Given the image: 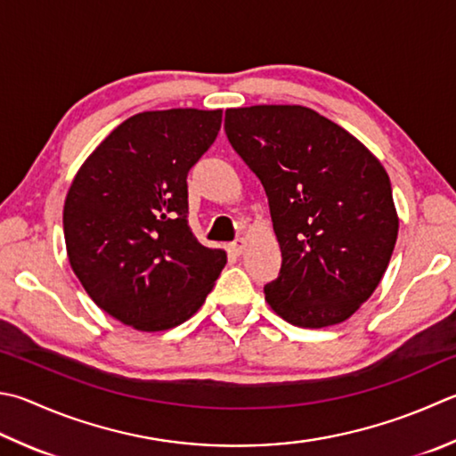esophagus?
<instances>
[{
	"label": "esophagus",
	"instance_id": "1",
	"mask_svg": "<svg viewBox=\"0 0 456 456\" xmlns=\"http://www.w3.org/2000/svg\"><path fill=\"white\" fill-rule=\"evenodd\" d=\"M228 250L234 254V256H240L244 250H246V240L244 238H238L234 240V242L228 244Z\"/></svg>",
	"mask_w": 456,
	"mask_h": 456
}]
</instances>
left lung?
<instances>
[{
	"label": "left lung",
	"instance_id": "8db88e82",
	"mask_svg": "<svg viewBox=\"0 0 456 456\" xmlns=\"http://www.w3.org/2000/svg\"><path fill=\"white\" fill-rule=\"evenodd\" d=\"M224 131L268 196L281 250L265 302L297 328L354 315L387 270L399 218L389 176L354 134L299 105L228 109Z\"/></svg>",
	"mask_w": 456,
	"mask_h": 456
}]
</instances>
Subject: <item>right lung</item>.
Listing matches in <instances>:
<instances>
[{
	"label": "right lung",
	"mask_w": 456,
	"mask_h": 456,
	"mask_svg": "<svg viewBox=\"0 0 456 456\" xmlns=\"http://www.w3.org/2000/svg\"><path fill=\"white\" fill-rule=\"evenodd\" d=\"M222 110H147L83 162L63 208L67 256L91 299L139 331L192 317L226 265L188 226L186 176L216 141Z\"/></svg>",
	"instance_id": "right-lung-1"
}]
</instances>
